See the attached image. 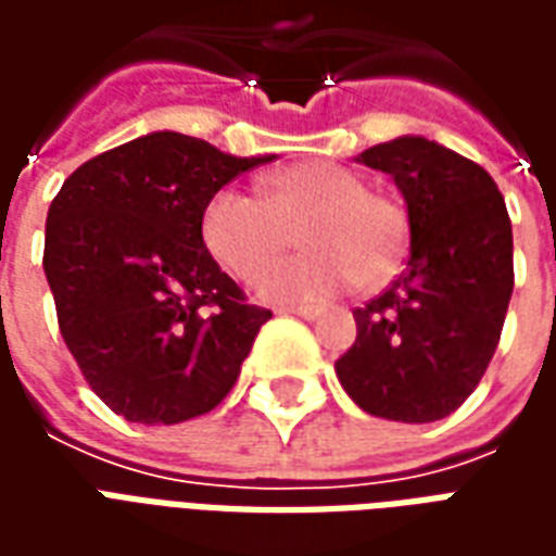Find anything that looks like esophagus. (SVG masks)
<instances>
[{
	"label": "esophagus",
	"mask_w": 556,
	"mask_h": 556,
	"mask_svg": "<svg viewBox=\"0 0 556 556\" xmlns=\"http://www.w3.org/2000/svg\"><path fill=\"white\" fill-rule=\"evenodd\" d=\"M279 313H282V315H301V318H306V321H315V318L321 315V309H318V306H282Z\"/></svg>",
	"instance_id": "34e87169"
}]
</instances>
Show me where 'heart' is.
I'll return each instance as SVG.
<instances>
[{
  "label": "heart",
  "instance_id": "b5f03b06",
  "mask_svg": "<svg viewBox=\"0 0 556 556\" xmlns=\"http://www.w3.org/2000/svg\"><path fill=\"white\" fill-rule=\"evenodd\" d=\"M301 253L270 265L255 294L270 303H315L354 282L384 286L408 253V217L396 199L366 190L357 172L327 160H303L267 172L258 199L223 187L202 211V241L217 265L241 279L255 277L289 243Z\"/></svg>",
  "mask_w": 556,
  "mask_h": 556
}]
</instances>
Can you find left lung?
Returning <instances> with one entry per match:
<instances>
[{
  "label": "left lung",
  "mask_w": 556,
  "mask_h": 556,
  "mask_svg": "<svg viewBox=\"0 0 556 556\" xmlns=\"http://www.w3.org/2000/svg\"><path fill=\"white\" fill-rule=\"evenodd\" d=\"M408 205V265L354 309L357 339L337 375L366 414L396 422L450 417L489 369L513 298V223L473 160L426 137L366 148Z\"/></svg>",
  "instance_id": "8db88e82"
}]
</instances>
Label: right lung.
Listing matches in <instances>:
<instances>
[{"label": "right lung", "mask_w": 556, "mask_h": 556, "mask_svg": "<svg viewBox=\"0 0 556 556\" xmlns=\"http://www.w3.org/2000/svg\"><path fill=\"white\" fill-rule=\"evenodd\" d=\"M274 154L154 130L83 163L47 211L43 274L89 387L130 422L217 408L270 313L202 241L207 199Z\"/></svg>", "instance_id": "1"}]
</instances>
